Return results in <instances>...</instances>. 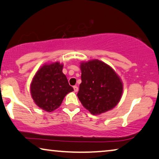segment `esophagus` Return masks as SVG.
<instances>
[{"mask_svg":"<svg viewBox=\"0 0 159 159\" xmlns=\"http://www.w3.org/2000/svg\"><path fill=\"white\" fill-rule=\"evenodd\" d=\"M73 88H74V91H75V92H77L78 91V89H78V87H77V86H74V87H73Z\"/></svg>","mask_w":159,"mask_h":159,"instance_id":"esophagus-1","label":"esophagus"}]
</instances>
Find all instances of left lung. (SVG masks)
<instances>
[{"label":"left lung","mask_w":159,"mask_h":159,"mask_svg":"<svg viewBox=\"0 0 159 159\" xmlns=\"http://www.w3.org/2000/svg\"><path fill=\"white\" fill-rule=\"evenodd\" d=\"M82 83L77 97L94 115L111 110L120 101L123 84L114 70L98 60L80 65Z\"/></svg>","instance_id":"left-lung-1"}]
</instances>
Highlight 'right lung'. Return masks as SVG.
Wrapping results in <instances>:
<instances>
[{
	"mask_svg": "<svg viewBox=\"0 0 159 159\" xmlns=\"http://www.w3.org/2000/svg\"><path fill=\"white\" fill-rule=\"evenodd\" d=\"M60 62L45 65L36 72L30 84V94L40 108L50 112L59 107L68 93L74 91L62 73Z\"/></svg>",
	"mask_w": 159,
	"mask_h": 159,
	"instance_id": "obj_1",
	"label": "right lung"
}]
</instances>
